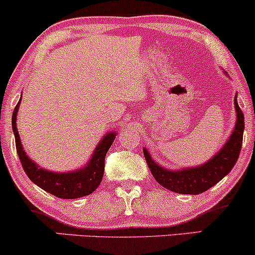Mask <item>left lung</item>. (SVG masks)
<instances>
[{
    "label": "left lung",
    "mask_w": 255,
    "mask_h": 255,
    "mask_svg": "<svg viewBox=\"0 0 255 255\" xmlns=\"http://www.w3.org/2000/svg\"><path fill=\"white\" fill-rule=\"evenodd\" d=\"M236 110V125L231 137L222 149L211 158L207 164L188 170L170 171L155 164L151 155L143 149V155L154 179L165 189L182 195H198L207 191L227 176L234 167L240 155L242 137L245 129V116L239 107L236 97L234 100Z\"/></svg>",
    "instance_id": "left-lung-1"
}]
</instances>
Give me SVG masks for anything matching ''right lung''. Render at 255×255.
I'll use <instances>...</instances> for the list:
<instances>
[{"instance_id": "1", "label": "right lung", "mask_w": 255, "mask_h": 255, "mask_svg": "<svg viewBox=\"0 0 255 255\" xmlns=\"http://www.w3.org/2000/svg\"><path fill=\"white\" fill-rule=\"evenodd\" d=\"M21 100L15 107L13 116H11V126H13L15 145L19 159L22 165L24 172L33 183L45 191L50 192L56 197L64 199H75L93 194L97 186L102 182L104 173V161L106 155L110 146L114 142L116 133H108L101 140L100 145L95 149L93 158L89 164L82 170L73 171L67 173H54L51 171H46L44 168L36 166L24 153L21 145L19 133L16 128V114L19 110Z\"/></svg>"}]
</instances>
